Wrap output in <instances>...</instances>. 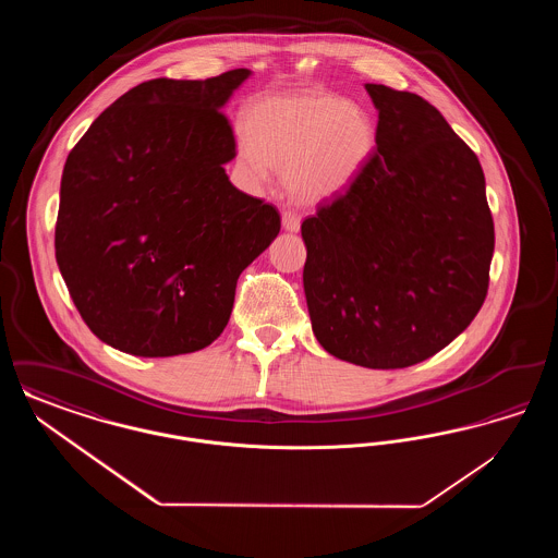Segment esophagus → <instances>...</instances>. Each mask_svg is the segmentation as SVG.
Here are the masks:
<instances>
[{"label": "esophagus", "mask_w": 558, "mask_h": 558, "mask_svg": "<svg viewBox=\"0 0 558 558\" xmlns=\"http://www.w3.org/2000/svg\"><path fill=\"white\" fill-rule=\"evenodd\" d=\"M282 228H284L287 232H299V228H301V217L294 211L282 213Z\"/></svg>", "instance_id": "34e87169"}]
</instances>
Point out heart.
I'll use <instances>...</instances> for the list:
<instances>
[{
  "label": "heart",
  "mask_w": 558,
  "mask_h": 558,
  "mask_svg": "<svg viewBox=\"0 0 558 558\" xmlns=\"http://www.w3.org/2000/svg\"><path fill=\"white\" fill-rule=\"evenodd\" d=\"M239 160L246 173L266 178L282 169L289 196L319 205L351 186L374 150L376 132L366 110L319 92L264 94L244 108Z\"/></svg>",
  "instance_id": "heart-1"
}]
</instances>
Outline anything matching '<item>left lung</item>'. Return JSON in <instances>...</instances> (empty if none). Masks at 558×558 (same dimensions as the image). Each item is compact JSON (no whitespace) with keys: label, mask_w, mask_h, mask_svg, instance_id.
Returning a JSON list of instances; mask_svg holds the SVG:
<instances>
[{"label":"left lung","mask_w":558,"mask_h":558,"mask_svg":"<svg viewBox=\"0 0 558 558\" xmlns=\"http://www.w3.org/2000/svg\"><path fill=\"white\" fill-rule=\"evenodd\" d=\"M376 148L343 194L301 223L303 287L330 355L393 371L435 355L477 316L494 219L477 155L425 98L366 83Z\"/></svg>","instance_id":"1"}]
</instances>
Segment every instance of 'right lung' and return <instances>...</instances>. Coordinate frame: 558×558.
<instances>
[{"mask_svg":"<svg viewBox=\"0 0 558 558\" xmlns=\"http://www.w3.org/2000/svg\"><path fill=\"white\" fill-rule=\"evenodd\" d=\"M251 75L135 85L89 125L60 182L56 262L89 330L140 357L192 353L223 332L242 269L280 213L232 186L221 107Z\"/></svg>","mask_w":558,"mask_h":558,"instance_id":"right-lung-1","label":"right lung"}]
</instances>
